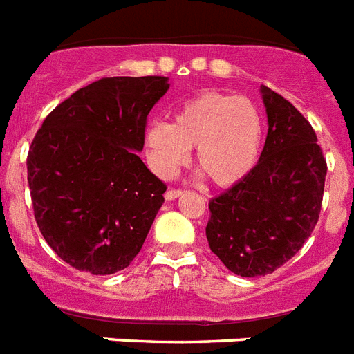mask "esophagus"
Wrapping results in <instances>:
<instances>
[{
	"instance_id": "esophagus-1",
	"label": "esophagus",
	"mask_w": 354,
	"mask_h": 354,
	"mask_svg": "<svg viewBox=\"0 0 354 354\" xmlns=\"http://www.w3.org/2000/svg\"><path fill=\"white\" fill-rule=\"evenodd\" d=\"M183 195V189H177V187H170L167 192V200H175V198H179V196Z\"/></svg>"
}]
</instances>
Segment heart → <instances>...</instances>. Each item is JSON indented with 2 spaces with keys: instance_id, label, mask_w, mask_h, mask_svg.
<instances>
[{
  "instance_id": "1",
  "label": "heart",
  "mask_w": 354,
  "mask_h": 354,
  "mask_svg": "<svg viewBox=\"0 0 354 354\" xmlns=\"http://www.w3.org/2000/svg\"><path fill=\"white\" fill-rule=\"evenodd\" d=\"M150 165L170 179L196 147V165L212 184L228 187L255 167L264 145V120L246 97L207 90L175 109L174 122H152L145 134Z\"/></svg>"
}]
</instances>
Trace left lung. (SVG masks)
I'll return each instance as SVG.
<instances>
[{
	"label": "left lung",
	"mask_w": 354,
	"mask_h": 354,
	"mask_svg": "<svg viewBox=\"0 0 354 354\" xmlns=\"http://www.w3.org/2000/svg\"><path fill=\"white\" fill-rule=\"evenodd\" d=\"M268 136L245 179L209 202V248L232 273H273L301 250L321 212L326 159L305 117L262 86Z\"/></svg>",
	"instance_id": "left-lung-1"
}]
</instances>
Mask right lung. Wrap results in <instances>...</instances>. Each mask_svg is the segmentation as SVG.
Listing matches in <instances>:
<instances>
[{"label": "right lung", "instance_id": "obj_1", "mask_svg": "<svg viewBox=\"0 0 354 354\" xmlns=\"http://www.w3.org/2000/svg\"><path fill=\"white\" fill-rule=\"evenodd\" d=\"M168 77H102L56 106L28 152L33 214L53 252L92 274L140 253L167 192L136 152Z\"/></svg>", "mask_w": 354, "mask_h": 354}]
</instances>
